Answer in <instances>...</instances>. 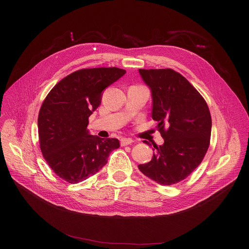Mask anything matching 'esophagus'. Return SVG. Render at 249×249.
<instances>
[{
  "label": "esophagus",
  "mask_w": 249,
  "mask_h": 249,
  "mask_svg": "<svg viewBox=\"0 0 249 249\" xmlns=\"http://www.w3.org/2000/svg\"><path fill=\"white\" fill-rule=\"evenodd\" d=\"M134 141H133V139H131V138H126V137H123V138H121L120 139V143H121V145L122 146H125V145H129V144H131V143H133Z\"/></svg>",
  "instance_id": "esophagus-1"
}]
</instances>
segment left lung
<instances>
[{
  "label": "left lung",
  "instance_id": "obj_1",
  "mask_svg": "<svg viewBox=\"0 0 249 249\" xmlns=\"http://www.w3.org/2000/svg\"><path fill=\"white\" fill-rule=\"evenodd\" d=\"M139 73L151 89V116L164 143L155 145L152 160L138 168L159 184L171 186L202 162L210 145L211 114L199 91L174 70H139Z\"/></svg>",
  "mask_w": 249,
  "mask_h": 249
}]
</instances>
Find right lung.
<instances>
[{
  "instance_id": "obj_1",
  "label": "right lung",
  "mask_w": 249,
  "mask_h": 249,
  "mask_svg": "<svg viewBox=\"0 0 249 249\" xmlns=\"http://www.w3.org/2000/svg\"><path fill=\"white\" fill-rule=\"evenodd\" d=\"M125 73L118 68L76 71L58 82L43 101L38 115L40 149L52 171L70 184L94 176L120 146L116 138L90 135L87 126L100 106L102 91Z\"/></svg>"
}]
</instances>
